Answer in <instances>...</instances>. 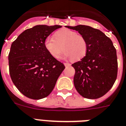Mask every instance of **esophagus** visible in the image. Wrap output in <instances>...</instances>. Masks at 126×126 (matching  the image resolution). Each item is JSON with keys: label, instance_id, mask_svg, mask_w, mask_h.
<instances>
[{"label": "esophagus", "instance_id": "obj_1", "mask_svg": "<svg viewBox=\"0 0 126 126\" xmlns=\"http://www.w3.org/2000/svg\"><path fill=\"white\" fill-rule=\"evenodd\" d=\"M64 65H65V66H70V63H64Z\"/></svg>", "mask_w": 126, "mask_h": 126}]
</instances>
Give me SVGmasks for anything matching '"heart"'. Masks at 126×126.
Segmentation results:
<instances>
[{"label": "heart", "mask_w": 126, "mask_h": 126, "mask_svg": "<svg viewBox=\"0 0 126 126\" xmlns=\"http://www.w3.org/2000/svg\"><path fill=\"white\" fill-rule=\"evenodd\" d=\"M54 38L47 37L44 46L48 52L54 58H58L62 49L61 58L79 60L85 56L87 51V42L84 37L70 29L59 31L54 34Z\"/></svg>", "instance_id": "b5f03b06"}]
</instances>
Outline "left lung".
Returning <instances> with one entry per match:
<instances>
[{"instance_id": "1", "label": "left lung", "mask_w": 126, "mask_h": 126, "mask_svg": "<svg viewBox=\"0 0 126 126\" xmlns=\"http://www.w3.org/2000/svg\"><path fill=\"white\" fill-rule=\"evenodd\" d=\"M65 27L78 31L87 42L85 56L72 65L76 71L74 84L76 90L87 99L102 97L117 79V51L112 41L102 31L90 26Z\"/></svg>"}]
</instances>
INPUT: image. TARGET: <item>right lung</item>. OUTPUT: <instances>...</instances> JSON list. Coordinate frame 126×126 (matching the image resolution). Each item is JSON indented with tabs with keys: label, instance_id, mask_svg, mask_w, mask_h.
<instances>
[{
	"label": "right lung",
	"instance_id": "right-lung-1",
	"mask_svg": "<svg viewBox=\"0 0 126 126\" xmlns=\"http://www.w3.org/2000/svg\"><path fill=\"white\" fill-rule=\"evenodd\" d=\"M58 25H37L26 29L11 44L8 56L9 74L23 95L35 100L47 97L65 69L63 63L52 56L44 42Z\"/></svg>",
	"mask_w": 126,
	"mask_h": 126
}]
</instances>
